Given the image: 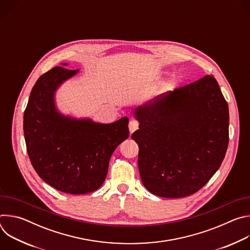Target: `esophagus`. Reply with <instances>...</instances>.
<instances>
[{"instance_id": "34e87169", "label": "esophagus", "mask_w": 250, "mask_h": 250, "mask_svg": "<svg viewBox=\"0 0 250 250\" xmlns=\"http://www.w3.org/2000/svg\"><path fill=\"white\" fill-rule=\"evenodd\" d=\"M128 127H129V131L130 133H132L133 131H135L137 128H138V123L136 121H129V125H128Z\"/></svg>"}]
</instances>
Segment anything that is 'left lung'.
<instances>
[{"instance_id":"8db88e82","label":"left lung","mask_w":250,"mask_h":250,"mask_svg":"<svg viewBox=\"0 0 250 250\" xmlns=\"http://www.w3.org/2000/svg\"><path fill=\"white\" fill-rule=\"evenodd\" d=\"M142 184L163 198H183L205 186L229 145V105L210 75L157 96L134 110Z\"/></svg>"}]
</instances>
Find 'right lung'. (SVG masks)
I'll return each instance as SVG.
<instances>
[{"instance_id": "add662e5", "label": "right lung", "mask_w": 250, "mask_h": 250, "mask_svg": "<svg viewBox=\"0 0 250 250\" xmlns=\"http://www.w3.org/2000/svg\"><path fill=\"white\" fill-rule=\"evenodd\" d=\"M78 72L58 66L42 75L23 115L26 150L34 170L51 187L72 195L102 186L113 152L129 135L126 117L104 125L57 110V89Z\"/></svg>"}]
</instances>
